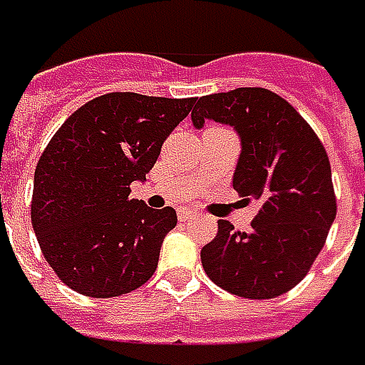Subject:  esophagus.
Returning a JSON list of instances; mask_svg holds the SVG:
<instances>
[{
	"instance_id": "1",
	"label": "esophagus",
	"mask_w": 365,
	"mask_h": 365,
	"mask_svg": "<svg viewBox=\"0 0 365 365\" xmlns=\"http://www.w3.org/2000/svg\"><path fill=\"white\" fill-rule=\"evenodd\" d=\"M197 215H200V212L190 210V207H180V210H178V217H180L182 222H185V220H193V217H197Z\"/></svg>"
}]
</instances>
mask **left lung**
<instances>
[{
  "label": "left lung",
  "instance_id": "1",
  "mask_svg": "<svg viewBox=\"0 0 365 365\" xmlns=\"http://www.w3.org/2000/svg\"><path fill=\"white\" fill-rule=\"evenodd\" d=\"M232 125L242 153L234 190L259 203L250 232L217 222L202 266L225 292L269 299L297 286L318 257L334 220L336 195L328 153L286 99L264 88H237L195 99L192 121Z\"/></svg>",
  "mask_w": 365,
  "mask_h": 365
}]
</instances>
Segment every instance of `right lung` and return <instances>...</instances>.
I'll use <instances>...</instances> for the list:
<instances>
[{
    "instance_id": "right-lung-1",
    "label": "right lung",
    "mask_w": 365,
    "mask_h": 365,
    "mask_svg": "<svg viewBox=\"0 0 365 365\" xmlns=\"http://www.w3.org/2000/svg\"><path fill=\"white\" fill-rule=\"evenodd\" d=\"M193 101L106 93L73 111L47 143L31 224L46 262L73 292L115 297L153 276L178 215L131 200L130 185L145 180Z\"/></svg>"
}]
</instances>
